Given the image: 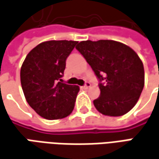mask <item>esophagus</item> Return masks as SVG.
I'll return each mask as SVG.
<instances>
[{"instance_id": "obj_1", "label": "esophagus", "mask_w": 159, "mask_h": 159, "mask_svg": "<svg viewBox=\"0 0 159 159\" xmlns=\"http://www.w3.org/2000/svg\"><path fill=\"white\" fill-rule=\"evenodd\" d=\"M90 86H91V84H90V83H89V82H87V83L85 84V85H84L83 88H84V89H87L89 88Z\"/></svg>"}]
</instances>
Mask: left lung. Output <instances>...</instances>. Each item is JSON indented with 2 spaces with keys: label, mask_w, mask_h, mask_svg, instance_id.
<instances>
[{
  "label": "left lung",
  "mask_w": 159,
  "mask_h": 159,
  "mask_svg": "<svg viewBox=\"0 0 159 159\" xmlns=\"http://www.w3.org/2000/svg\"><path fill=\"white\" fill-rule=\"evenodd\" d=\"M79 51L101 82L100 97L94 105L102 115L120 116L128 113L144 85L143 62L129 46L112 40L80 42Z\"/></svg>",
  "instance_id": "left-lung-1"
}]
</instances>
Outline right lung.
<instances>
[{
    "label": "right lung",
    "instance_id": "add662e5",
    "mask_svg": "<svg viewBox=\"0 0 159 159\" xmlns=\"http://www.w3.org/2000/svg\"><path fill=\"white\" fill-rule=\"evenodd\" d=\"M78 43L47 41L27 55L20 68V84L26 100L45 119L64 118L74 110L79 86L62 83L66 59Z\"/></svg>",
    "mask_w": 159,
    "mask_h": 159
}]
</instances>
